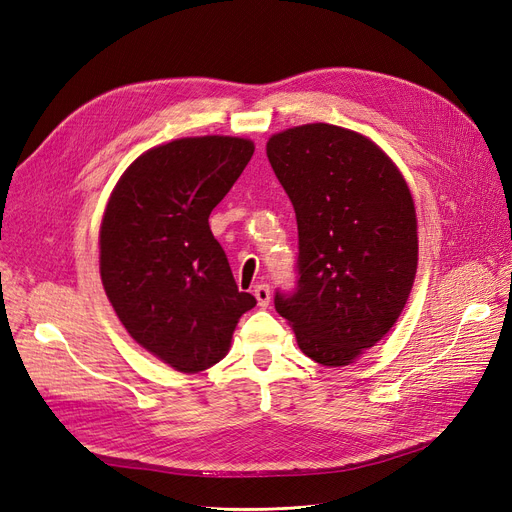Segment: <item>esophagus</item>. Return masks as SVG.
I'll use <instances>...</instances> for the list:
<instances>
[{"label": "esophagus", "instance_id": "esophagus-1", "mask_svg": "<svg viewBox=\"0 0 512 512\" xmlns=\"http://www.w3.org/2000/svg\"><path fill=\"white\" fill-rule=\"evenodd\" d=\"M255 297H257V304L261 308H268V304H270V287L268 285H257L255 287Z\"/></svg>", "mask_w": 512, "mask_h": 512}]
</instances>
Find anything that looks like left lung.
Here are the masks:
<instances>
[{
	"instance_id": "8db88e82",
	"label": "left lung",
	"mask_w": 512,
	"mask_h": 512,
	"mask_svg": "<svg viewBox=\"0 0 512 512\" xmlns=\"http://www.w3.org/2000/svg\"><path fill=\"white\" fill-rule=\"evenodd\" d=\"M266 151L299 232L297 287L276 293V312L312 361L350 365L392 329L411 293V192L380 147L342 126H295L272 135Z\"/></svg>"
}]
</instances>
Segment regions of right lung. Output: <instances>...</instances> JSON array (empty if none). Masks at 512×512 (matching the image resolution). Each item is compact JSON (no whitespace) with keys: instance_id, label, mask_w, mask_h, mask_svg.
Instances as JSON below:
<instances>
[{"instance_id":"obj_1","label":"right lung","mask_w":512,"mask_h":512,"mask_svg":"<svg viewBox=\"0 0 512 512\" xmlns=\"http://www.w3.org/2000/svg\"><path fill=\"white\" fill-rule=\"evenodd\" d=\"M238 137H187L132 162L101 223V280L122 325L147 352L183 373L219 363L238 318L257 299L242 293L208 215L253 156Z\"/></svg>"}]
</instances>
